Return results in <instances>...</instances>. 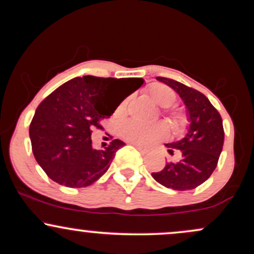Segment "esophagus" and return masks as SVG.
<instances>
[{
	"label": "esophagus",
	"mask_w": 254,
	"mask_h": 254,
	"mask_svg": "<svg viewBox=\"0 0 254 254\" xmlns=\"http://www.w3.org/2000/svg\"><path fill=\"white\" fill-rule=\"evenodd\" d=\"M133 145H135V147L137 148V149H138L139 151H141V153H143V154H147L148 153V150L145 149V148H143V147H141V145H138V144H135V143H132Z\"/></svg>",
	"instance_id": "esophagus-1"
}]
</instances>
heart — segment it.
<instances>
[{"mask_svg": "<svg viewBox=\"0 0 254 254\" xmlns=\"http://www.w3.org/2000/svg\"><path fill=\"white\" fill-rule=\"evenodd\" d=\"M150 98L153 99L154 103L159 105L160 107L172 106L177 99V94L174 89H172L170 86H166L164 83H154L151 84L148 89ZM129 99H124L121 104L118 105L116 113L118 116H123L127 111ZM170 119L173 129L176 131H182L186 125V116L182 111H171ZM121 135L127 141L131 143L139 144V145H151L156 142L162 141L168 135V127L164 123L154 124V125H144L138 123V122H125L121 125Z\"/></svg>", "mask_w": 254, "mask_h": 254, "instance_id": "1", "label": "heart"}]
</instances>
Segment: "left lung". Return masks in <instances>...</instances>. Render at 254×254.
Returning <instances> with one entry per match:
<instances>
[{"label":"left lung","mask_w":254,"mask_h":254,"mask_svg":"<svg viewBox=\"0 0 254 254\" xmlns=\"http://www.w3.org/2000/svg\"><path fill=\"white\" fill-rule=\"evenodd\" d=\"M156 78L179 94L188 110L190 125L184 138L166 144L168 153H177L179 159L167 162L164 170L151 176L168 189L192 190L205 182L216 168L224 141L222 118L200 92L172 78Z\"/></svg>","instance_id":"1"}]
</instances>
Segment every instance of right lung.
Wrapping results in <instances>:
<instances>
[{
  "instance_id": "right-lung-1",
  "label": "right lung",
  "mask_w": 254,
  "mask_h": 254,
  "mask_svg": "<svg viewBox=\"0 0 254 254\" xmlns=\"http://www.w3.org/2000/svg\"><path fill=\"white\" fill-rule=\"evenodd\" d=\"M143 78L83 76L63 83L37 107L30 125L34 157L50 179L86 188L109 170L125 144L113 139L104 149L92 145V129L143 84Z\"/></svg>"
}]
</instances>
